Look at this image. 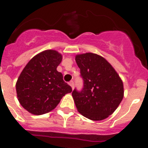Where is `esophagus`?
<instances>
[{"mask_svg":"<svg viewBox=\"0 0 148 148\" xmlns=\"http://www.w3.org/2000/svg\"><path fill=\"white\" fill-rule=\"evenodd\" d=\"M69 84H70V87H72V89L74 88V82H73V81H71V82H70V83H69Z\"/></svg>","mask_w":148,"mask_h":148,"instance_id":"esophagus-1","label":"esophagus"}]
</instances>
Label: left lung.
Wrapping results in <instances>:
<instances>
[{
    "label": "left lung",
    "mask_w": 148,
    "mask_h": 148,
    "mask_svg": "<svg viewBox=\"0 0 148 148\" xmlns=\"http://www.w3.org/2000/svg\"><path fill=\"white\" fill-rule=\"evenodd\" d=\"M84 80L81 92L72 95L78 111L92 121L105 119L117 109L124 97V85L117 72L102 56L92 53L75 56Z\"/></svg>",
    "instance_id": "obj_1"
}]
</instances>
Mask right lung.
Returning a JSON list of instances; mask_svg holds the SVG:
<instances>
[{
  "mask_svg": "<svg viewBox=\"0 0 148 148\" xmlns=\"http://www.w3.org/2000/svg\"><path fill=\"white\" fill-rule=\"evenodd\" d=\"M62 61L58 51L47 49L35 56L23 68L16 82L17 97L29 113L42 115L54 110L72 88L57 70Z\"/></svg>",
  "mask_w": 148,
  "mask_h": 148,
  "instance_id": "right-lung-1",
  "label": "right lung"
}]
</instances>
